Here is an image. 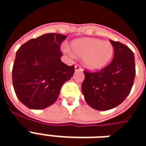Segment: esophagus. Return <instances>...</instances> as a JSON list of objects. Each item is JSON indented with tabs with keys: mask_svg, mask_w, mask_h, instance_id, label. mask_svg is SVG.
Segmentation results:
<instances>
[{
	"mask_svg": "<svg viewBox=\"0 0 146 146\" xmlns=\"http://www.w3.org/2000/svg\"><path fill=\"white\" fill-rule=\"evenodd\" d=\"M81 70H82V68L80 66H79V65L75 66V71H81Z\"/></svg>",
	"mask_w": 146,
	"mask_h": 146,
	"instance_id": "obj_1",
	"label": "esophagus"
}]
</instances>
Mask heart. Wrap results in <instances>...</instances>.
<instances>
[{"label":"heart","instance_id":"b5f03b06","mask_svg":"<svg viewBox=\"0 0 146 146\" xmlns=\"http://www.w3.org/2000/svg\"><path fill=\"white\" fill-rule=\"evenodd\" d=\"M74 54L83 58L86 67L90 70H99L106 66L113 54V46L109 41L99 39L84 38L75 40L71 43ZM64 51L71 54L70 48L65 47Z\"/></svg>","mask_w":146,"mask_h":146}]
</instances>
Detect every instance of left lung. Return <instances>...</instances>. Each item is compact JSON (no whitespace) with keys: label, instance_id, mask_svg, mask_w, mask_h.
<instances>
[{"label":"left lung","instance_id":"obj_1","mask_svg":"<svg viewBox=\"0 0 146 146\" xmlns=\"http://www.w3.org/2000/svg\"><path fill=\"white\" fill-rule=\"evenodd\" d=\"M110 41L114 48L112 62L97 72L84 71L85 78L81 85L86 102L100 111L121 104L131 92L135 76L133 51L120 42Z\"/></svg>","mask_w":146,"mask_h":146}]
</instances>
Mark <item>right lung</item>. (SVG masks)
Segmentation results:
<instances>
[{
	"label": "right lung",
	"mask_w": 146,
	"mask_h": 146,
	"mask_svg": "<svg viewBox=\"0 0 146 146\" xmlns=\"http://www.w3.org/2000/svg\"><path fill=\"white\" fill-rule=\"evenodd\" d=\"M66 37L45 33L19 48L12 68V83L18 98L27 107L43 110L51 106L64 83L73 76L74 66L61 61L60 45Z\"/></svg>",
	"instance_id": "obj_1"
}]
</instances>
